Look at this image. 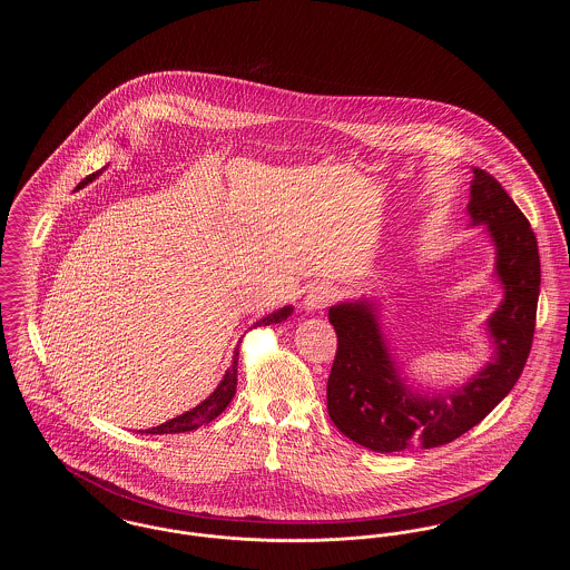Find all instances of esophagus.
<instances>
[{"label":"esophagus","instance_id":"esophagus-1","mask_svg":"<svg viewBox=\"0 0 570 570\" xmlns=\"http://www.w3.org/2000/svg\"><path fill=\"white\" fill-rule=\"evenodd\" d=\"M340 297L337 288L323 284V286H316L314 291H309V295L305 297V307L307 309H323L326 305H331L335 298Z\"/></svg>","mask_w":570,"mask_h":570}]
</instances>
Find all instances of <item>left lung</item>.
Returning <instances> with one entry per match:
<instances>
[{
    "label": "left lung",
    "instance_id": "left-lung-1",
    "mask_svg": "<svg viewBox=\"0 0 570 570\" xmlns=\"http://www.w3.org/2000/svg\"><path fill=\"white\" fill-rule=\"evenodd\" d=\"M468 214L488 224L495 244V273L504 301L489 318L495 358L444 395L410 393L384 346L376 307L370 301L328 309L337 333V353L326 382V407L337 430L376 453L432 449L479 425L515 386L532 348L541 258L534 230L513 198L488 170L474 168Z\"/></svg>",
    "mask_w": 570,
    "mask_h": 570
}]
</instances>
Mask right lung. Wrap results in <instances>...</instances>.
<instances>
[{"mask_svg": "<svg viewBox=\"0 0 570 570\" xmlns=\"http://www.w3.org/2000/svg\"><path fill=\"white\" fill-rule=\"evenodd\" d=\"M96 177H98V173L87 175V177L82 179L81 184H79V188L87 186V184H89V181H94ZM291 312H293V307H291V305H286V307H282V309L273 312L269 316H265V318L256 321L254 326H267L275 325V323H282V321H286V318L291 316ZM237 365H239V351H235L233 365L226 370V374H224L222 382L217 384L216 391H214V393H212L203 404L191 407L190 412H186V414H179L177 419L166 421L164 425H158V428L147 430L145 434H181V432H191V430H196V428H200V425L212 423L216 416H219V414L224 412V407L230 404V400L235 397V391H237Z\"/></svg>", "mask_w": 570, "mask_h": 570, "instance_id": "add662e5", "label": "right lung"}]
</instances>
